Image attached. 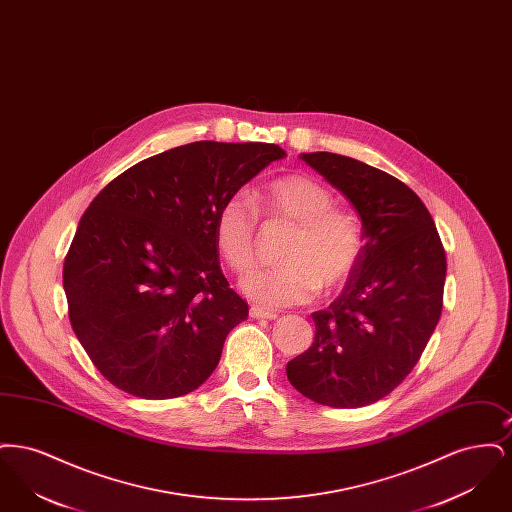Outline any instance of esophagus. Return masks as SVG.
I'll return each instance as SVG.
<instances>
[{
    "instance_id": "obj_1",
    "label": "esophagus",
    "mask_w": 512,
    "mask_h": 512,
    "mask_svg": "<svg viewBox=\"0 0 512 512\" xmlns=\"http://www.w3.org/2000/svg\"><path fill=\"white\" fill-rule=\"evenodd\" d=\"M249 315H251V318H268V320L278 318V315H276L274 311H267V309H263V307H259V305H253V307L249 309Z\"/></svg>"
}]
</instances>
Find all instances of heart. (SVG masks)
Returning <instances> with one entry per match:
<instances>
[{"instance_id":"b5f03b06","label":"heart","mask_w":512,"mask_h":512,"mask_svg":"<svg viewBox=\"0 0 512 512\" xmlns=\"http://www.w3.org/2000/svg\"><path fill=\"white\" fill-rule=\"evenodd\" d=\"M268 222L292 224L280 251L282 265L253 270L242 290L263 307L309 303L324 292L343 288L361 263L365 236L355 215L334 207V195L307 174L270 178L255 194ZM257 210L245 194L226 197L215 217V245L226 265L245 272L257 259Z\"/></svg>"}]
</instances>
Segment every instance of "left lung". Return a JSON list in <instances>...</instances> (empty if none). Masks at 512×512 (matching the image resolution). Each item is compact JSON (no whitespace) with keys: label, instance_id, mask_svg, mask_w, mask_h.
Instances as JSON below:
<instances>
[{"label":"left lung","instance_id":"1","mask_svg":"<svg viewBox=\"0 0 512 512\" xmlns=\"http://www.w3.org/2000/svg\"><path fill=\"white\" fill-rule=\"evenodd\" d=\"M345 195L363 222L361 263L328 309L313 313V345L286 366L293 388L334 409L395 390L436 330L447 261L426 205L388 172L317 151L299 155Z\"/></svg>","mask_w":512,"mask_h":512}]
</instances>
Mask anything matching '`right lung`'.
Listing matches in <instances>:
<instances>
[{
  "instance_id": "add662e5",
  "label": "right lung",
  "mask_w": 512,
  "mask_h": 512,
  "mask_svg": "<svg viewBox=\"0 0 512 512\" xmlns=\"http://www.w3.org/2000/svg\"><path fill=\"white\" fill-rule=\"evenodd\" d=\"M284 157L274 144L194 142L140 161L90 203L63 288L76 338L113 386L171 399L213 374L228 332L249 315L220 270L215 217Z\"/></svg>"
}]
</instances>
